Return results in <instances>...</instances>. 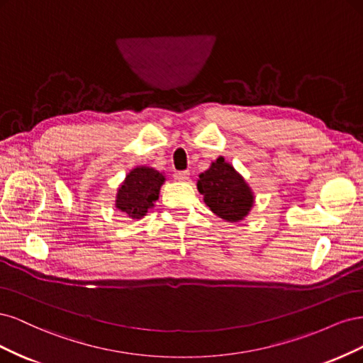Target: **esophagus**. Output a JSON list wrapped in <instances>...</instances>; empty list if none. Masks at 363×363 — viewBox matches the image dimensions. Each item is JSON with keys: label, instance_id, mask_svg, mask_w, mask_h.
<instances>
[{"label": "esophagus", "instance_id": "obj_1", "mask_svg": "<svg viewBox=\"0 0 363 363\" xmlns=\"http://www.w3.org/2000/svg\"><path fill=\"white\" fill-rule=\"evenodd\" d=\"M189 175H191L189 171H179L177 174H175V179L180 180V182H186L189 179Z\"/></svg>", "mask_w": 363, "mask_h": 363}]
</instances>
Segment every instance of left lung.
Listing matches in <instances>:
<instances>
[{
    "label": "left lung",
    "instance_id": "obj_1",
    "mask_svg": "<svg viewBox=\"0 0 363 363\" xmlns=\"http://www.w3.org/2000/svg\"><path fill=\"white\" fill-rule=\"evenodd\" d=\"M199 192L204 195V203L219 218L230 223L245 218L252 206V194L244 179L224 157L216 159L212 167L200 175L196 183Z\"/></svg>",
    "mask_w": 363,
    "mask_h": 363
}]
</instances>
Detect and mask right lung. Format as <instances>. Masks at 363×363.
<instances>
[{
  "instance_id": "1",
  "label": "right lung",
  "mask_w": 363,
  "mask_h": 363,
  "mask_svg": "<svg viewBox=\"0 0 363 363\" xmlns=\"http://www.w3.org/2000/svg\"><path fill=\"white\" fill-rule=\"evenodd\" d=\"M163 182L164 177L156 169L145 167L135 168L121 184L116 195V207L130 218H142L159 199Z\"/></svg>"
}]
</instances>
